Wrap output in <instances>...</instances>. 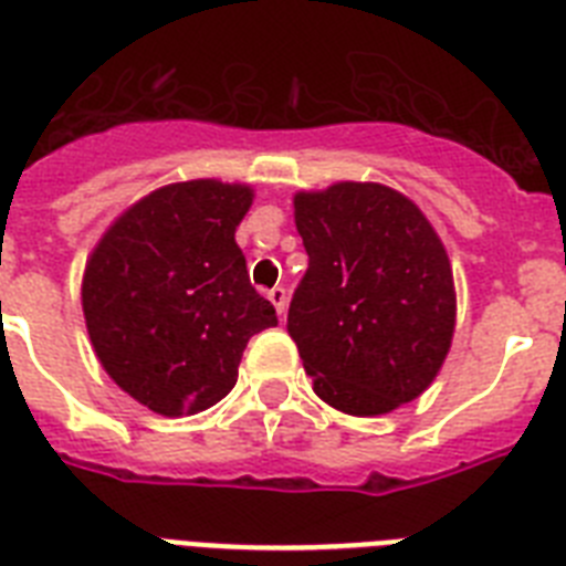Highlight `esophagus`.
Here are the masks:
<instances>
[{"mask_svg":"<svg viewBox=\"0 0 566 566\" xmlns=\"http://www.w3.org/2000/svg\"><path fill=\"white\" fill-rule=\"evenodd\" d=\"M268 298L273 302L275 313H279V316H284V311H287V291H284V287H273V291L268 293Z\"/></svg>","mask_w":566,"mask_h":566,"instance_id":"esophagus-1","label":"esophagus"}]
</instances>
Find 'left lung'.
Returning a JSON list of instances; mask_svg holds the SVG:
<instances>
[{"instance_id":"obj_1","label":"left lung","mask_w":566,"mask_h":566,"mask_svg":"<svg viewBox=\"0 0 566 566\" xmlns=\"http://www.w3.org/2000/svg\"><path fill=\"white\" fill-rule=\"evenodd\" d=\"M307 270L287 311L313 391L354 417L388 415L437 377L454 336L452 264L429 218L382 184L293 198Z\"/></svg>"}]
</instances>
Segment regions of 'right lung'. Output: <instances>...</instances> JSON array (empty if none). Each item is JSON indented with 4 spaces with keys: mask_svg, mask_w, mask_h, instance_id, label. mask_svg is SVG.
Returning a JSON list of instances; mask_svg holds the SVG:
<instances>
[{
    "mask_svg": "<svg viewBox=\"0 0 566 566\" xmlns=\"http://www.w3.org/2000/svg\"><path fill=\"white\" fill-rule=\"evenodd\" d=\"M250 203L244 184H169L123 212L85 261L94 354L155 415H195L224 400L250 336L279 325L235 244Z\"/></svg>",
    "mask_w": 566,
    "mask_h": 566,
    "instance_id": "obj_1",
    "label": "right lung"
}]
</instances>
